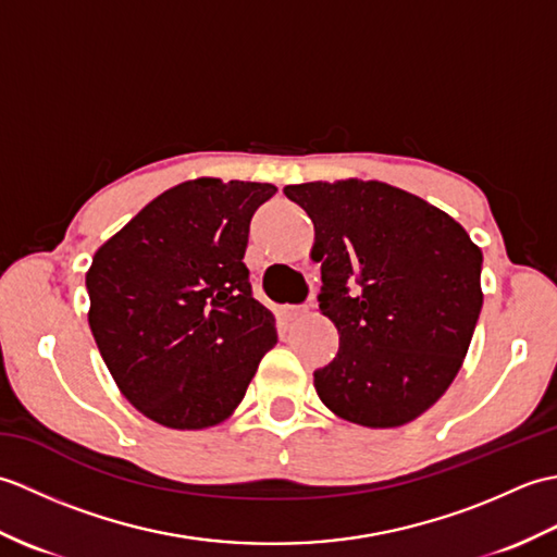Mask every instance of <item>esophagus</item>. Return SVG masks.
Returning <instances> with one entry per match:
<instances>
[{"instance_id":"obj_1","label":"esophagus","mask_w":557,"mask_h":557,"mask_svg":"<svg viewBox=\"0 0 557 557\" xmlns=\"http://www.w3.org/2000/svg\"><path fill=\"white\" fill-rule=\"evenodd\" d=\"M304 313H309V304H287L280 309V315L285 318V321H297Z\"/></svg>"}]
</instances>
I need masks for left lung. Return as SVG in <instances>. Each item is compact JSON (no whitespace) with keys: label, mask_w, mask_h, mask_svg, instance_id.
Listing matches in <instances>:
<instances>
[{"label":"left lung","mask_w":557,"mask_h":557,"mask_svg":"<svg viewBox=\"0 0 557 557\" xmlns=\"http://www.w3.org/2000/svg\"><path fill=\"white\" fill-rule=\"evenodd\" d=\"M315 227L337 357L313 373L339 419L395 429L435 405L481 313L483 256L447 212L383 182L285 186Z\"/></svg>","instance_id":"8db88e82"}]
</instances>
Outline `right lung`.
<instances>
[{"label":"right lung","mask_w":557,"mask_h":557,"mask_svg":"<svg viewBox=\"0 0 557 557\" xmlns=\"http://www.w3.org/2000/svg\"><path fill=\"white\" fill-rule=\"evenodd\" d=\"M272 184L196 180L148 203L98 248L88 323L124 397L168 429L224 421L246 395L275 318L244 263Z\"/></svg>","instance_id":"1"}]
</instances>
